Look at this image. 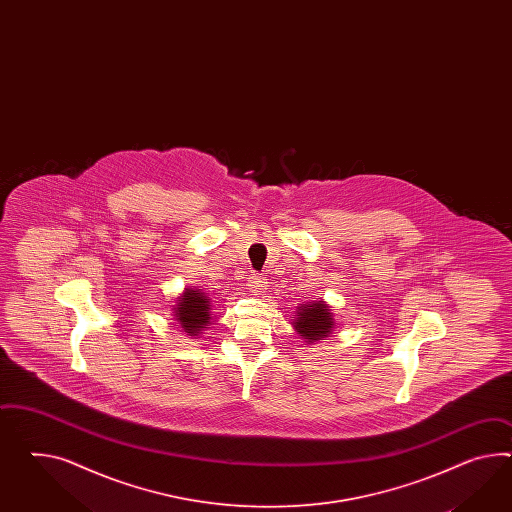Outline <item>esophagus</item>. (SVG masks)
<instances>
[{
  "instance_id": "esophagus-1",
  "label": "esophagus",
  "mask_w": 512,
  "mask_h": 512,
  "mask_svg": "<svg viewBox=\"0 0 512 512\" xmlns=\"http://www.w3.org/2000/svg\"><path fill=\"white\" fill-rule=\"evenodd\" d=\"M249 289L253 292H263L266 289V279L257 274L249 276Z\"/></svg>"
}]
</instances>
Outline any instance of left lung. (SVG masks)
<instances>
[{"instance_id":"obj_1","label":"left lung","mask_w":512,"mask_h":512,"mask_svg":"<svg viewBox=\"0 0 512 512\" xmlns=\"http://www.w3.org/2000/svg\"><path fill=\"white\" fill-rule=\"evenodd\" d=\"M291 324L294 332L304 339V343L317 345L318 341L330 337L335 328V318L330 305L324 300H315L298 305Z\"/></svg>"}]
</instances>
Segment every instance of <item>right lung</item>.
<instances>
[{
  "label": "right lung",
  "mask_w": 512,
  "mask_h": 512,
  "mask_svg": "<svg viewBox=\"0 0 512 512\" xmlns=\"http://www.w3.org/2000/svg\"><path fill=\"white\" fill-rule=\"evenodd\" d=\"M173 318L177 320L180 330L197 337L210 324V298L199 287H188L180 296H177L175 305H171Z\"/></svg>",
  "instance_id": "add662e5"
}]
</instances>
